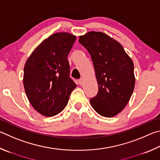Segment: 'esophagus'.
I'll return each instance as SVG.
<instances>
[{"label":"esophagus","instance_id":"1","mask_svg":"<svg viewBox=\"0 0 160 160\" xmlns=\"http://www.w3.org/2000/svg\"><path fill=\"white\" fill-rule=\"evenodd\" d=\"M83 83H84L83 79H80L79 80H78V84H79L80 85H82Z\"/></svg>","mask_w":160,"mask_h":160}]
</instances>
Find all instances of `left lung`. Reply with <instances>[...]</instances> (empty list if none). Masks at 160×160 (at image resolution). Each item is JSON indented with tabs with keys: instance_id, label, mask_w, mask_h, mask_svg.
Here are the masks:
<instances>
[{
	"instance_id": "1",
	"label": "left lung",
	"mask_w": 160,
	"mask_h": 160,
	"mask_svg": "<svg viewBox=\"0 0 160 160\" xmlns=\"http://www.w3.org/2000/svg\"><path fill=\"white\" fill-rule=\"evenodd\" d=\"M79 42L91 55L98 82L91 105L103 117H114L126 106L134 89L132 60L117 40L103 32H88L79 37Z\"/></svg>"
}]
</instances>
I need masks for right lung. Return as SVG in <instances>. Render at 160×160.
Masks as SVG:
<instances>
[{
  "instance_id": "right-lung-1",
  "label": "right lung",
  "mask_w": 160,
  "mask_h": 160,
  "mask_svg": "<svg viewBox=\"0 0 160 160\" xmlns=\"http://www.w3.org/2000/svg\"><path fill=\"white\" fill-rule=\"evenodd\" d=\"M76 36L66 32L52 34L28 58L23 83L33 108L46 117L64 109L76 85L70 78L68 54Z\"/></svg>"
}]
</instances>
